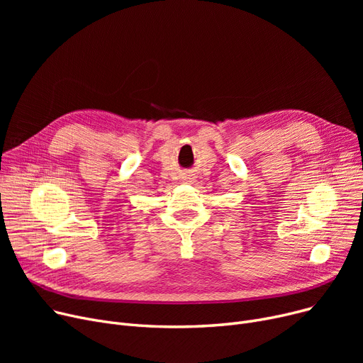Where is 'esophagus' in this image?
I'll list each match as a JSON object with an SVG mask.
<instances>
[{
  "label": "esophagus",
  "mask_w": 363,
  "mask_h": 363,
  "mask_svg": "<svg viewBox=\"0 0 363 363\" xmlns=\"http://www.w3.org/2000/svg\"><path fill=\"white\" fill-rule=\"evenodd\" d=\"M184 181H186V182H193V181H194V177H191V175H185V177H184Z\"/></svg>",
  "instance_id": "esophagus-1"
}]
</instances>
